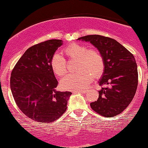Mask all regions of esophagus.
<instances>
[{
	"label": "esophagus",
	"instance_id": "34e87169",
	"mask_svg": "<svg viewBox=\"0 0 148 148\" xmlns=\"http://www.w3.org/2000/svg\"><path fill=\"white\" fill-rule=\"evenodd\" d=\"M88 92V90H74L73 91V93H83V94H85Z\"/></svg>",
	"mask_w": 148,
	"mask_h": 148
}]
</instances>
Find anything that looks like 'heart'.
<instances>
[{"label": "heart", "mask_w": 148, "mask_h": 148, "mask_svg": "<svg viewBox=\"0 0 148 148\" xmlns=\"http://www.w3.org/2000/svg\"><path fill=\"white\" fill-rule=\"evenodd\" d=\"M69 59H78L76 69L79 72L66 75L61 81L62 88L69 90H80L87 87L95 77L99 76L104 68L103 56L94 49H88L86 45L73 43L63 49ZM51 67L56 75L61 77L67 72V62L60 54L55 53L51 59Z\"/></svg>", "instance_id": "1"}]
</instances>
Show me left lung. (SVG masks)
Returning <instances> with one entry per match:
<instances>
[{"label": "left lung", "instance_id": "left-lung-1", "mask_svg": "<svg viewBox=\"0 0 148 148\" xmlns=\"http://www.w3.org/2000/svg\"><path fill=\"white\" fill-rule=\"evenodd\" d=\"M77 40L88 42L103 56L104 68L99 79V98L90 103L93 111L106 118L122 113L133 99L138 86V69L134 55L116 40L98 35Z\"/></svg>", "mask_w": 148, "mask_h": 148}]
</instances>
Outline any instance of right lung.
<instances>
[{"mask_svg": "<svg viewBox=\"0 0 148 148\" xmlns=\"http://www.w3.org/2000/svg\"><path fill=\"white\" fill-rule=\"evenodd\" d=\"M62 40H50L27 49L14 66L10 88L15 102L28 118L49 123L67 109L71 92L57 91L58 82L51 59Z\"/></svg>", "mask_w": 148, "mask_h": 148, "instance_id": "1", "label": "right lung"}]
</instances>
